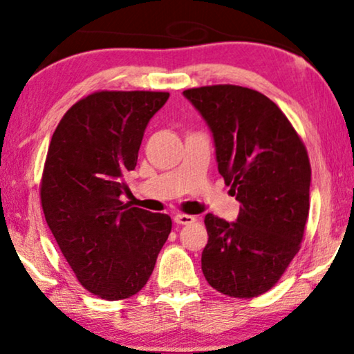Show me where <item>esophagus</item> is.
<instances>
[{"label":"esophagus","mask_w":354,"mask_h":354,"mask_svg":"<svg viewBox=\"0 0 354 354\" xmlns=\"http://www.w3.org/2000/svg\"><path fill=\"white\" fill-rule=\"evenodd\" d=\"M196 219L193 216H188V214H176L174 216V222L178 225H188V224H193Z\"/></svg>","instance_id":"1"}]
</instances>
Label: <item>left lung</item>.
<instances>
[{
	"instance_id": "1",
	"label": "left lung",
	"mask_w": 354,
	"mask_h": 354,
	"mask_svg": "<svg viewBox=\"0 0 354 354\" xmlns=\"http://www.w3.org/2000/svg\"><path fill=\"white\" fill-rule=\"evenodd\" d=\"M183 95L209 125L219 174L241 203L232 224L206 214L203 274L227 297H259L279 282L301 246L311 183L306 147L259 91L209 85Z\"/></svg>"
}]
</instances>
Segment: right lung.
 <instances>
[{"instance_id": "right-lung-1", "label": "right lung", "mask_w": 354, "mask_h": 354, "mask_svg": "<svg viewBox=\"0 0 354 354\" xmlns=\"http://www.w3.org/2000/svg\"><path fill=\"white\" fill-rule=\"evenodd\" d=\"M167 98V91H95L62 115L48 147L40 182L48 227L82 287L108 301L147 285L171 234L167 214L119 200L145 129Z\"/></svg>"}]
</instances>
